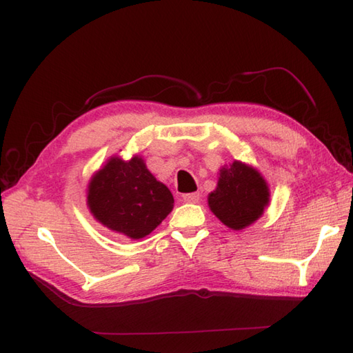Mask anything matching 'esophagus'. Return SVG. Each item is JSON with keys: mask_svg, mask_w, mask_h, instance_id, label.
<instances>
[{"mask_svg": "<svg viewBox=\"0 0 353 353\" xmlns=\"http://www.w3.org/2000/svg\"><path fill=\"white\" fill-rule=\"evenodd\" d=\"M183 199H184V203L196 204V203H199L201 195H199V193H185V195L183 196Z\"/></svg>", "mask_w": 353, "mask_h": 353, "instance_id": "34e87169", "label": "esophagus"}]
</instances>
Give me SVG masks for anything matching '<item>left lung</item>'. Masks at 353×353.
<instances>
[{
    "label": "left lung",
    "mask_w": 353,
    "mask_h": 353,
    "mask_svg": "<svg viewBox=\"0 0 353 353\" xmlns=\"http://www.w3.org/2000/svg\"><path fill=\"white\" fill-rule=\"evenodd\" d=\"M268 204L270 187L261 172L237 160L219 170L216 189L208 193L214 216L236 232L254 224Z\"/></svg>",
    "instance_id": "1"
}]
</instances>
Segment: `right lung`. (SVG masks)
<instances>
[{
    "label": "right lung",
    "instance_id": "add662e5",
    "mask_svg": "<svg viewBox=\"0 0 353 353\" xmlns=\"http://www.w3.org/2000/svg\"><path fill=\"white\" fill-rule=\"evenodd\" d=\"M86 205L97 222L129 239H143L174 208V196L150 174L145 160L114 155L91 176Z\"/></svg>",
    "mask_w": 353,
    "mask_h": 353
}]
</instances>
